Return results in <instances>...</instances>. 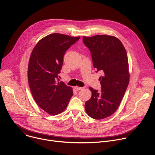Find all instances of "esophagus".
I'll return each instance as SVG.
<instances>
[{
  "label": "esophagus",
  "instance_id": "obj_1",
  "mask_svg": "<svg viewBox=\"0 0 155 155\" xmlns=\"http://www.w3.org/2000/svg\"><path fill=\"white\" fill-rule=\"evenodd\" d=\"M75 90H81L83 89V87H79V86H75Z\"/></svg>",
  "mask_w": 155,
  "mask_h": 155
}]
</instances>
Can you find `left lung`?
<instances>
[{
	"label": "left lung",
	"mask_w": 155,
	"mask_h": 155,
	"mask_svg": "<svg viewBox=\"0 0 155 155\" xmlns=\"http://www.w3.org/2000/svg\"><path fill=\"white\" fill-rule=\"evenodd\" d=\"M83 41L91 51L96 72L100 71L103 74L99 78L100 91L89 87L92 96L85 102V110L92 118L102 120L115 112L127 87V55L121 41L114 36H83Z\"/></svg>",
	"instance_id": "1"
}]
</instances>
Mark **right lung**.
Segmentation results:
<instances>
[{"label": "right lung", "instance_id": "obj_1", "mask_svg": "<svg viewBox=\"0 0 155 155\" xmlns=\"http://www.w3.org/2000/svg\"><path fill=\"white\" fill-rule=\"evenodd\" d=\"M80 37L51 34L41 38L31 54L28 82L37 104L50 115L62 113L73 96L71 87L59 81L64 55Z\"/></svg>", "mask_w": 155, "mask_h": 155}]
</instances>
